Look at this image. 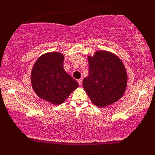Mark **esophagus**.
Masks as SVG:
<instances>
[{"mask_svg":"<svg viewBox=\"0 0 155 155\" xmlns=\"http://www.w3.org/2000/svg\"><path fill=\"white\" fill-rule=\"evenodd\" d=\"M78 84H79L80 86H82V79L78 80Z\"/></svg>","mask_w":155,"mask_h":155,"instance_id":"obj_1","label":"esophagus"}]
</instances>
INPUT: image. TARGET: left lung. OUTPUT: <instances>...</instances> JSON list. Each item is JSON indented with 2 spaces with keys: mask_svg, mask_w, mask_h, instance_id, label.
Wrapping results in <instances>:
<instances>
[{
  "mask_svg": "<svg viewBox=\"0 0 155 155\" xmlns=\"http://www.w3.org/2000/svg\"><path fill=\"white\" fill-rule=\"evenodd\" d=\"M89 75L83 87L93 104L104 107L118 101L127 84V73L121 61L111 53L99 51L88 57Z\"/></svg>",
  "mask_w": 155,
  "mask_h": 155,
  "instance_id": "1",
  "label": "left lung"
}]
</instances>
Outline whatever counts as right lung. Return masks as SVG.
<instances>
[{
	"label": "right lung",
	"instance_id": "right-lung-1",
	"mask_svg": "<svg viewBox=\"0 0 155 155\" xmlns=\"http://www.w3.org/2000/svg\"><path fill=\"white\" fill-rule=\"evenodd\" d=\"M64 57L57 52L48 53L36 61L31 73L33 89L38 96L53 104L64 102L78 83L64 71Z\"/></svg>",
	"mask_w": 155,
	"mask_h": 155
}]
</instances>
